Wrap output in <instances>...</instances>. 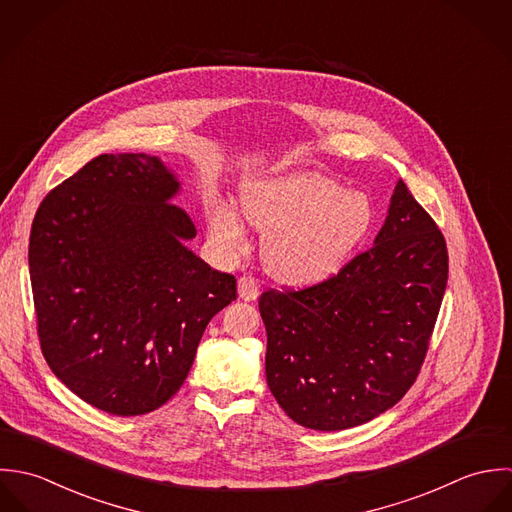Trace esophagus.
Returning a JSON list of instances; mask_svg holds the SVG:
<instances>
[{"label":"esophagus","mask_w":512,"mask_h":512,"mask_svg":"<svg viewBox=\"0 0 512 512\" xmlns=\"http://www.w3.org/2000/svg\"><path fill=\"white\" fill-rule=\"evenodd\" d=\"M237 289L243 301H255L259 297V283L253 277H241L237 283Z\"/></svg>","instance_id":"obj_1"}]
</instances>
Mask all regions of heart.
Listing matches in <instances>:
<instances>
[{"instance_id": "heart-1", "label": "heart", "mask_w": 512, "mask_h": 512, "mask_svg": "<svg viewBox=\"0 0 512 512\" xmlns=\"http://www.w3.org/2000/svg\"><path fill=\"white\" fill-rule=\"evenodd\" d=\"M245 217L265 229L263 259L285 281H316L340 269L370 233L376 209L366 192L316 172H287L249 184ZM211 237L225 249L245 245V225L229 205L209 213Z\"/></svg>"}]
</instances>
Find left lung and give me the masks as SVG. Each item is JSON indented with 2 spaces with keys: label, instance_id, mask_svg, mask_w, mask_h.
<instances>
[{
  "label": "left lung",
  "instance_id": "left-lung-1",
  "mask_svg": "<svg viewBox=\"0 0 512 512\" xmlns=\"http://www.w3.org/2000/svg\"><path fill=\"white\" fill-rule=\"evenodd\" d=\"M447 273L443 233L400 180L372 247L316 285L261 295L265 372L279 406L316 431L396 406L425 360Z\"/></svg>",
  "mask_w": 512,
  "mask_h": 512
}]
</instances>
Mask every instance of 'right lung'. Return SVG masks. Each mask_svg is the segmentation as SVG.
Returning <instances> with one entry per match:
<instances>
[{
    "instance_id": "right-lung-1",
    "label": "right lung",
    "mask_w": 512,
    "mask_h": 512,
    "mask_svg": "<svg viewBox=\"0 0 512 512\" xmlns=\"http://www.w3.org/2000/svg\"><path fill=\"white\" fill-rule=\"evenodd\" d=\"M156 156L103 154L51 190L29 235L41 352L81 400L112 415L164 406L237 281L184 241L192 217Z\"/></svg>"
}]
</instances>
